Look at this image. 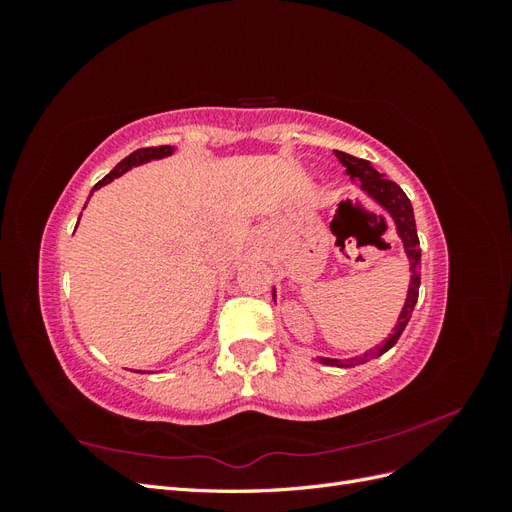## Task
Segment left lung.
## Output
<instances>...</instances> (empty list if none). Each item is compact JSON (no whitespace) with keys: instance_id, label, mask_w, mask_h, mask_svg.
Returning <instances> with one entry per match:
<instances>
[{"instance_id":"1","label":"left lung","mask_w":512,"mask_h":512,"mask_svg":"<svg viewBox=\"0 0 512 512\" xmlns=\"http://www.w3.org/2000/svg\"><path fill=\"white\" fill-rule=\"evenodd\" d=\"M335 156L346 166V173L350 175V179H359L361 190L374 198L380 207L389 211V215L397 226V235L401 237V241H404V250L408 254L410 271H412L408 297H406L404 307H401V314L397 318V327L393 329L389 339H384L382 346H378L376 350H369L361 356H354V359H324V356H318L320 363H327L333 367H354V365H363L371 359H376V356L384 354L386 350H391L397 344L401 333H404L406 324L412 318L414 305L418 301V286H421V245H418L414 211H412L410 198L406 196V192L401 190L395 181L386 179L382 173H378V170L371 166V162L354 158V156H350V153H344V151H335ZM273 301H275V288H273Z\"/></svg>"}]
</instances>
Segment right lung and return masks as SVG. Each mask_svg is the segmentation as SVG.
I'll return each instance as SVG.
<instances>
[{"mask_svg":"<svg viewBox=\"0 0 512 512\" xmlns=\"http://www.w3.org/2000/svg\"><path fill=\"white\" fill-rule=\"evenodd\" d=\"M175 151V147H170V145H162V147H145V149H136L134 153H130L128 158H123L111 173H108L102 181H98L96 185H94V190H91V194H94L96 190H100L102 185H106V183H111L113 179H117V177H121L123 173H128L130 168H134V166H141V164H145V162H151V160H162V158H168L170 153ZM89 194V196H91ZM79 226V224H76ZM145 374V371H143Z\"/></svg>","mask_w":512,"mask_h":512,"instance_id":"right-lung-1","label":"right lung"}]
</instances>
